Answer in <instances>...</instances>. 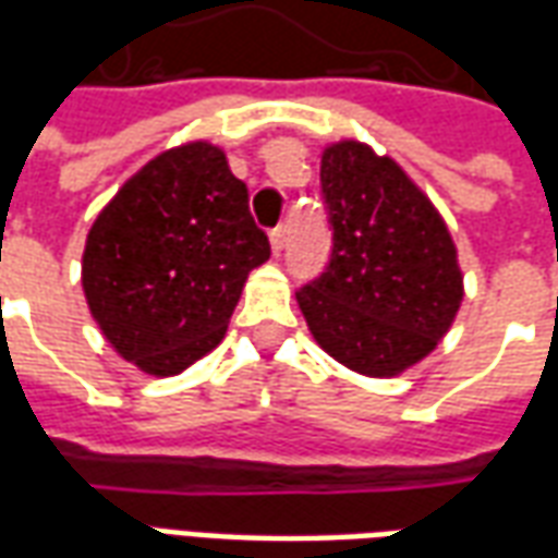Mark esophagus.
I'll use <instances>...</instances> for the list:
<instances>
[{"mask_svg": "<svg viewBox=\"0 0 558 558\" xmlns=\"http://www.w3.org/2000/svg\"><path fill=\"white\" fill-rule=\"evenodd\" d=\"M268 242H271V251L280 254V251H283V244H287V223H278L275 230L268 232Z\"/></svg>", "mask_w": 558, "mask_h": 558, "instance_id": "obj_1", "label": "esophagus"}]
</instances>
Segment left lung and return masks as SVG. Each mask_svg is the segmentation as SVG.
<instances>
[{"label": "left lung", "instance_id": "8db88e82", "mask_svg": "<svg viewBox=\"0 0 558 558\" xmlns=\"http://www.w3.org/2000/svg\"><path fill=\"white\" fill-rule=\"evenodd\" d=\"M326 271L295 292L316 343L364 376H398L454 323L463 275L451 232L391 158L343 140L323 151Z\"/></svg>", "mask_w": 558, "mask_h": 558}]
</instances>
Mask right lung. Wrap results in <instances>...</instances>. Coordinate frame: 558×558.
Returning a JSON list of instances; mask_svg holds the SVG:
<instances>
[{"label": "right lung", "instance_id": "obj_1", "mask_svg": "<svg viewBox=\"0 0 558 558\" xmlns=\"http://www.w3.org/2000/svg\"><path fill=\"white\" fill-rule=\"evenodd\" d=\"M268 254L227 155L187 143L148 160L95 218L83 292L125 362L172 376L218 347L244 280Z\"/></svg>", "mask_w": 558, "mask_h": 558}]
</instances>
